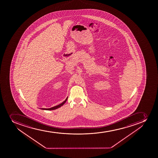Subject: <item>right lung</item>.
<instances>
[{
	"label": "right lung",
	"mask_w": 158,
	"mask_h": 158,
	"mask_svg": "<svg viewBox=\"0 0 158 158\" xmlns=\"http://www.w3.org/2000/svg\"><path fill=\"white\" fill-rule=\"evenodd\" d=\"M67 98H68V97H67V98L65 100H64V102H63L62 103H61V104H60V105H58V106H53V107L48 108V109L42 108L41 109L45 110H53L56 109H58V108L61 107V106H62L63 105H64V103H65V102H66V100H67Z\"/></svg>",
	"instance_id": "1"
}]
</instances>
